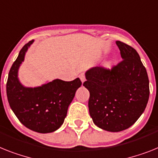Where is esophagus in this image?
Masks as SVG:
<instances>
[{
	"label": "esophagus",
	"instance_id": "34e87169",
	"mask_svg": "<svg viewBox=\"0 0 158 158\" xmlns=\"http://www.w3.org/2000/svg\"><path fill=\"white\" fill-rule=\"evenodd\" d=\"M79 79H80V80L82 81V83H83V82L85 81L86 78H85V75H84V73H81V74L79 75Z\"/></svg>",
	"mask_w": 158,
	"mask_h": 158
}]
</instances>
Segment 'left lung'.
<instances>
[{
	"label": "left lung",
	"mask_w": 158,
	"mask_h": 158,
	"mask_svg": "<svg viewBox=\"0 0 158 158\" xmlns=\"http://www.w3.org/2000/svg\"><path fill=\"white\" fill-rule=\"evenodd\" d=\"M122 60L111 69L95 67L86 72L83 86L90 92L88 108L94 124L120 132L134 124L149 97L147 71L132 46L116 41Z\"/></svg>",
	"instance_id": "left-lung-1"
}]
</instances>
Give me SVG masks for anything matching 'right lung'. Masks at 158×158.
I'll list each match as a JSON object with an SVG mask.
<instances>
[{"label": "right lung", "instance_id": "obj_1", "mask_svg": "<svg viewBox=\"0 0 158 158\" xmlns=\"http://www.w3.org/2000/svg\"><path fill=\"white\" fill-rule=\"evenodd\" d=\"M33 42L22 47L12 65L6 93L10 108L23 125L34 132L48 133L63 124L69 105L82 82L79 78L69 82L54 79L41 87H24L18 78V69Z\"/></svg>", "mask_w": 158, "mask_h": 158}]
</instances>
